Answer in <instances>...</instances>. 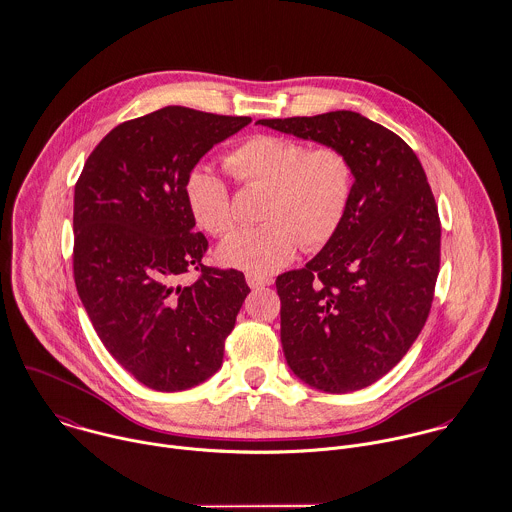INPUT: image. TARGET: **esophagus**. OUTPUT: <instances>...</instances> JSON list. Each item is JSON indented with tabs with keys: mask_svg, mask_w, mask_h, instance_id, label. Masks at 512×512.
<instances>
[{
	"mask_svg": "<svg viewBox=\"0 0 512 512\" xmlns=\"http://www.w3.org/2000/svg\"><path fill=\"white\" fill-rule=\"evenodd\" d=\"M246 282H248L250 288H264V286H270V284H272V278H262V276L248 274V276H246Z\"/></svg>",
	"mask_w": 512,
	"mask_h": 512,
	"instance_id": "esophagus-1",
	"label": "esophagus"
}]
</instances>
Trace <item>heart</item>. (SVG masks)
I'll return each mask as SVG.
<instances>
[{"label": "heart", "mask_w": 512, "mask_h": 512, "mask_svg": "<svg viewBox=\"0 0 512 512\" xmlns=\"http://www.w3.org/2000/svg\"><path fill=\"white\" fill-rule=\"evenodd\" d=\"M226 163L238 182L266 190V196L260 210L264 224L228 236L216 250L220 264L268 276L296 256L300 242L306 250H318L338 234L355 186L345 151L256 135L236 147ZM184 196L200 228L214 236L232 230L230 190L218 172L194 167L186 176Z\"/></svg>", "instance_id": "obj_1"}]
</instances>
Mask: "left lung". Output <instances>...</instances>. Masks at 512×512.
I'll use <instances>...</instances> for the list:
<instances>
[{
    "label": "left lung",
    "mask_w": 512,
    "mask_h": 512,
    "mask_svg": "<svg viewBox=\"0 0 512 512\" xmlns=\"http://www.w3.org/2000/svg\"><path fill=\"white\" fill-rule=\"evenodd\" d=\"M258 125L345 151L355 186L338 234L276 280L280 336L296 377L326 393L363 389L423 330L439 276L441 222L411 147L353 111Z\"/></svg>",
    "instance_id": "1"
}]
</instances>
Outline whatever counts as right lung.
<instances>
[{
	"instance_id": "right-lung-1",
	"label": "right lung",
	"mask_w": 512,
	"mask_h": 512,
	"mask_svg": "<svg viewBox=\"0 0 512 512\" xmlns=\"http://www.w3.org/2000/svg\"><path fill=\"white\" fill-rule=\"evenodd\" d=\"M250 117L165 107L121 123L89 155L75 184L73 274L107 351L143 385L184 391L222 365L224 340L250 294L244 274L202 264L184 182ZM190 267L201 278L175 280Z\"/></svg>"
}]
</instances>
